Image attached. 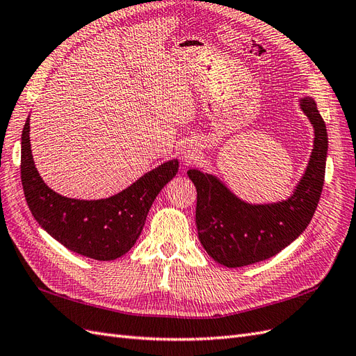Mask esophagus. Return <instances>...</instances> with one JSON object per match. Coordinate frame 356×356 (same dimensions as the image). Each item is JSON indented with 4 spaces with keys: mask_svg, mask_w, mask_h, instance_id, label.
<instances>
[{
    "mask_svg": "<svg viewBox=\"0 0 356 356\" xmlns=\"http://www.w3.org/2000/svg\"><path fill=\"white\" fill-rule=\"evenodd\" d=\"M191 156H195V154H191V153H188V152H186V157H188V159H191Z\"/></svg>",
    "mask_w": 356,
    "mask_h": 356,
    "instance_id": "1",
    "label": "esophagus"
}]
</instances>
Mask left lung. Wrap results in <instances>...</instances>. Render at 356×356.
I'll return each mask as SVG.
<instances>
[{
	"instance_id": "1",
	"label": "left lung",
	"mask_w": 356,
	"mask_h": 356,
	"mask_svg": "<svg viewBox=\"0 0 356 356\" xmlns=\"http://www.w3.org/2000/svg\"><path fill=\"white\" fill-rule=\"evenodd\" d=\"M315 129L307 169L288 200L250 204L236 197L224 184L197 169L188 178L196 186V225L207 252L222 266L242 267L267 260L305 232L316 211L325 178L328 135L314 99L300 101Z\"/></svg>"
}]
</instances>
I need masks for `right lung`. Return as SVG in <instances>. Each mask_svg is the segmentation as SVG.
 Instances as JSON below:
<instances>
[{"label": "right lung", "mask_w": 356, "mask_h": 356, "mask_svg": "<svg viewBox=\"0 0 356 356\" xmlns=\"http://www.w3.org/2000/svg\"><path fill=\"white\" fill-rule=\"evenodd\" d=\"M177 172L178 160H170L108 199H68L49 188L38 175L31 153L29 118L22 131L20 178L32 215L51 238L93 260H115L131 250L156 196Z\"/></svg>", "instance_id": "right-lung-1"}]
</instances>
